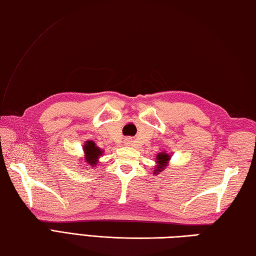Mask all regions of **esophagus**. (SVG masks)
Here are the masks:
<instances>
[{
	"label": "esophagus",
	"mask_w": 256,
	"mask_h": 256,
	"mask_svg": "<svg viewBox=\"0 0 256 256\" xmlns=\"http://www.w3.org/2000/svg\"><path fill=\"white\" fill-rule=\"evenodd\" d=\"M132 142H133V140H132V138H130L125 140V143L128 144V145H131V144H132Z\"/></svg>",
	"instance_id": "1"
}]
</instances>
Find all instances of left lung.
Returning <instances> with one entry per match:
<instances>
[{"mask_svg":"<svg viewBox=\"0 0 256 256\" xmlns=\"http://www.w3.org/2000/svg\"><path fill=\"white\" fill-rule=\"evenodd\" d=\"M170 154H167V153H160L158 155H157L156 156L157 165H156L154 172L155 174L160 172L164 170V168L167 166L168 162H170Z\"/></svg>","mask_w":256,"mask_h":256,"instance_id":"1","label":"left lung"}]
</instances>
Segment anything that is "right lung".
I'll list each match as a JSON object with an SVG mask.
<instances>
[{
  "label": "right lung",
  "instance_id": "1",
  "mask_svg": "<svg viewBox=\"0 0 256 256\" xmlns=\"http://www.w3.org/2000/svg\"><path fill=\"white\" fill-rule=\"evenodd\" d=\"M84 160L91 167H94L98 164V160L103 154V150L98 148L94 140H86L84 145Z\"/></svg>",
  "mask_w": 256,
  "mask_h": 256
}]
</instances>
